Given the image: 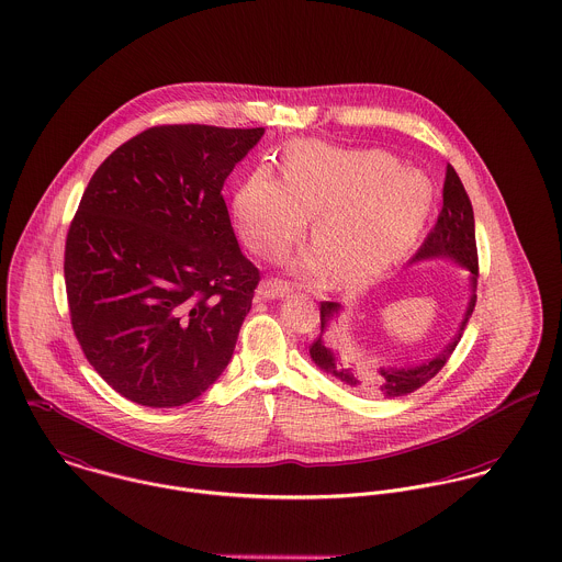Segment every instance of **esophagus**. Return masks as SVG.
<instances>
[{"mask_svg": "<svg viewBox=\"0 0 562 562\" xmlns=\"http://www.w3.org/2000/svg\"><path fill=\"white\" fill-rule=\"evenodd\" d=\"M291 293V284L284 280H262L258 286V295L262 300H280Z\"/></svg>", "mask_w": 562, "mask_h": 562, "instance_id": "esophagus-1", "label": "esophagus"}]
</instances>
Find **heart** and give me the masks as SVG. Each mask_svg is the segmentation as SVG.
Returning <instances> with one entry per match:
<instances>
[{
  "label": "heart",
  "instance_id": "obj_1",
  "mask_svg": "<svg viewBox=\"0 0 562 562\" xmlns=\"http://www.w3.org/2000/svg\"><path fill=\"white\" fill-rule=\"evenodd\" d=\"M430 184L380 149L345 151L319 143L293 145L284 184L254 173L234 195V222L245 245L282 254L313 222L315 245L291 260L311 282L358 286L391 269L417 240L430 213Z\"/></svg>",
  "mask_w": 562,
  "mask_h": 562
}]
</instances>
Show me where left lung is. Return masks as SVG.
Wrapping results in <instances>:
<instances>
[{"label": "left lung", "instance_id": "left-lung-1", "mask_svg": "<svg viewBox=\"0 0 562 562\" xmlns=\"http://www.w3.org/2000/svg\"><path fill=\"white\" fill-rule=\"evenodd\" d=\"M432 258H446L471 273L469 276L471 297H469L464 317L460 322L456 337L449 340L443 351H439L435 358H428L417 364H406V367L367 364V362L358 360V356L349 347L338 342V317L342 311L340 304L322 302V308H319L322 311V333L311 345L313 362L324 373L337 378L340 384H345L358 393H364L371 397H384V400H395V397H402V395H408V393L422 389L446 367L451 351L456 349L458 340L462 337V330L473 313L475 282H477V249H475L473 209H471L469 195L451 165H448V173H446L443 209L439 213V220L411 262L432 260Z\"/></svg>", "mask_w": 562, "mask_h": 562}]
</instances>
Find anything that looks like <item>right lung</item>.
<instances>
[{"mask_svg":"<svg viewBox=\"0 0 562 562\" xmlns=\"http://www.w3.org/2000/svg\"><path fill=\"white\" fill-rule=\"evenodd\" d=\"M262 134L156 125L93 173L67 232L65 284L87 360L125 400L182 406L224 373L260 273L222 189Z\"/></svg>","mask_w":562,"mask_h":562,"instance_id":"add662e5","label":"right lung"}]
</instances>
